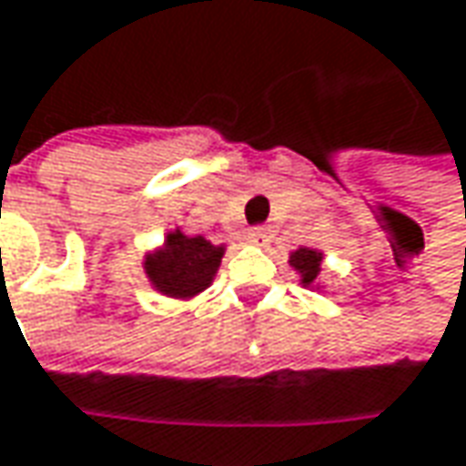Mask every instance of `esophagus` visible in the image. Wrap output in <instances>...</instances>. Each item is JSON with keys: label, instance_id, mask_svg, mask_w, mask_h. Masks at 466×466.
<instances>
[{"label": "esophagus", "instance_id": "obj_1", "mask_svg": "<svg viewBox=\"0 0 466 466\" xmlns=\"http://www.w3.org/2000/svg\"><path fill=\"white\" fill-rule=\"evenodd\" d=\"M246 241L254 246H265L269 241L268 230H265V228H251V230H248V236H246Z\"/></svg>", "mask_w": 466, "mask_h": 466}]
</instances>
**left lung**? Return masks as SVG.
Masks as SVG:
<instances>
[{
	"label": "left lung",
	"mask_w": 466,
	"mask_h": 466,
	"mask_svg": "<svg viewBox=\"0 0 466 466\" xmlns=\"http://www.w3.org/2000/svg\"><path fill=\"white\" fill-rule=\"evenodd\" d=\"M325 254L312 246H299L296 251L289 254V265L299 275V283L309 291H322L325 286L319 283V269H322Z\"/></svg>",
	"instance_id": "obj_1"
}]
</instances>
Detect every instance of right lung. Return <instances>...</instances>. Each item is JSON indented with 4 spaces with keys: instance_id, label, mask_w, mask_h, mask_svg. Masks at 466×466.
<instances>
[{
    "instance_id": "1",
    "label": "right lung",
    "mask_w": 466,
    "mask_h": 466,
    "mask_svg": "<svg viewBox=\"0 0 466 466\" xmlns=\"http://www.w3.org/2000/svg\"><path fill=\"white\" fill-rule=\"evenodd\" d=\"M225 244H212L204 236H188L180 228L165 233V241L144 254V275L154 291L191 301L207 291L220 269Z\"/></svg>"
}]
</instances>
